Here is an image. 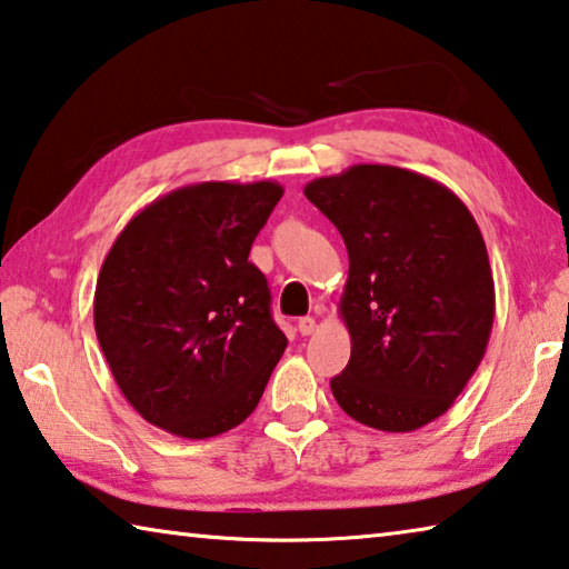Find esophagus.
Listing matches in <instances>:
<instances>
[{"label": "esophagus", "mask_w": 569, "mask_h": 569, "mask_svg": "<svg viewBox=\"0 0 569 569\" xmlns=\"http://www.w3.org/2000/svg\"><path fill=\"white\" fill-rule=\"evenodd\" d=\"M298 331H301L303 336H311L316 331V319H311V316H303V319H298Z\"/></svg>", "instance_id": "esophagus-1"}]
</instances>
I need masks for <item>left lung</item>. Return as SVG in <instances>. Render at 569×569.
<instances>
[{"label":"left lung","instance_id":"obj_1","mask_svg":"<svg viewBox=\"0 0 569 569\" xmlns=\"http://www.w3.org/2000/svg\"><path fill=\"white\" fill-rule=\"evenodd\" d=\"M303 192L349 250L339 313L351 359L333 399L379 431L435 421L475 377L495 323L475 216L447 186L393 166H351Z\"/></svg>","mask_w":569,"mask_h":569}]
</instances>
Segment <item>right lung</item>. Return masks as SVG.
Here are the masks:
<instances>
[{
    "label": "right lung",
    "instance_id": "add662e5",
    "mask_svg": "<svg viewBox=\"0 0 569 569\" xmlns=\"http://www.w3.org/2000/svg\"><path fill=\"white\" fill-rule=\"evenodd\" d=\"M283 196L273 180H208L152 200L114 240L94 288V331L122 397L182 439L246 421L288 339L248 261Z\"/></svg>",
    "mask_w": 569,
    "mask_h": 569
}]
</instances>
